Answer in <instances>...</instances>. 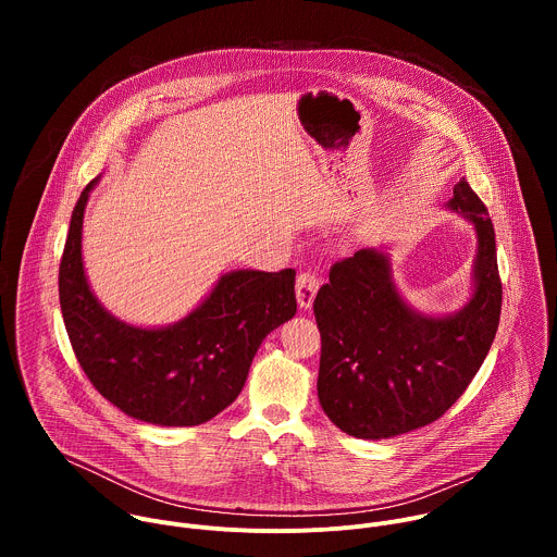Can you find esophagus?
<instances>
[{"instance_id": "34e87169", "label": "esophagus", "mask_w": 557, "mask_h": 557, "mask_svg": "<svg viewBox=\"0 0 557 557\" xmlns=\"http://www.w3.org/2000/svg\"><path fill=\"white\" fill-rule=\"evenodd\" d=\"M317 290H320V280H317L314 273L310 271H304L297 275V286H295V293H297V304L299 308L308 310L314 301V295Z\"/></svg>"}]
</instances>
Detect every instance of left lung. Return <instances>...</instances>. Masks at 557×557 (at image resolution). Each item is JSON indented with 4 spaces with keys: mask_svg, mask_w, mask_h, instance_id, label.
<instances>
[{
    "mask_svg": "<svg viewBox=\"0 0 557 557\" xmlns=\"http://www.w3.org/2000/svg\"><path fill=\"white\" fill-rule=\"evenodd\" d=\"M445 209L462 215L479 243L471 293L458 310L414 308L396 286L389 245L337 262L314 297L322 333L317 396L355 438H392L443 417L494 344L503 306L494 224L465 178Z\"/></svg>",
    "mask_w": 557,
    "mask_h": 557,
    "instance_id": "8db88e82",
    "label": "left lung"
}]
</instances>
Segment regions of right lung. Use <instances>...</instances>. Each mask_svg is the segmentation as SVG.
<instances>
[{
  "mask_svg": "<svg viewBox=\"0 0 557 557\" xmlns=\"http://www.w3.org/2000/svg\"><path fill=\"white\" fill-rule=\"evenodd\" d=\"M99 181L82 191L72 211L59 267L72 350L92 385L123 414L161 428L207 423L243 392L267 335L295 317V271H228L183 320L127 324L99 301L84 267V215Z\"/></svg>",
  "mask_w": 557,
  "mask_h": 557,
  "instance_id": "add662e5",
  "label": "right lung"
}]
</instances>
